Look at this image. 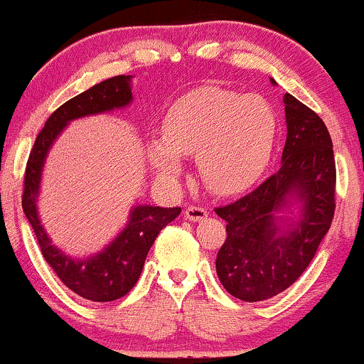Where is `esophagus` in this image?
<instances>
[{
    "instance_id": "esophagus-1",
    "label": "esophagus",
    "mask_w": 364,
    "mask_h": 364,
    "mask_svg": "<svg viewBox=\"0 0 364 364\" xmlns=\"http://www.w3.org/2000/svg\"><path fill=\"white\" fill-rule=\"evenodd\" d=\"M183 213H186V217L191 222H200V220H203V218L208 215V210H207V208H203V207L188 205Z\"/></svg>"
}]
</instances>
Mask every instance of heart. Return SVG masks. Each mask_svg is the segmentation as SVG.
<instances>
[{"label":"heart","mask_w":364,"mask_h":364,"mask_svg":"<svg viewBox=\"0 0 364 364\" xmlns=\"http://www.w3.org/2000/svg\"><path fill=\"white\" fill-rule=\"evenodd\" d=\"M275 137L277 117L265 99L202 87L168 109L162 139L149 142L147 157L157 177L173 182L182 172L181 157L196 156L203 183L227 196L260 176Z\"/></svg>","instance_id":"heart-1"}]
</instances>
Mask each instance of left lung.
Returning <instances> with one entry per match:
<instances>
[{
	"label": "left lung",
	"mask_w": 364,
	"mask_h": 364,
	"mask_svg": "<svg viewBox=\"0 0 364 364\" xmlns=\"http://www.w3.org/2000/svg\"><path fill=\"white\" fill-rule=\"evenodd\" d=\"M283 104L287 142L278 172L248 196L215 208L227 222V240L215 260L218 280L243 301L268 300L293 285L310 265L335 213L330 132L291 94H283Z\"/></svg>",
	"instance_id": "obj_1"
}]
</instances>
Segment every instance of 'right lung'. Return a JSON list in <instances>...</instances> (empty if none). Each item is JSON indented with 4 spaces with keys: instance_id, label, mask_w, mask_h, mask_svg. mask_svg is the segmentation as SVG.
Instances as JSON below:
<instances>
[{
    "instance_id": "add662e5",
    "label": "right lung",
    "mask_w": 364,
    "mask_h": 364,
    "mask_svg": "<svg viewBox=\"0 0 364 364\" xmlns=\"http://www.w3.org/2000/svg\"><path fill=\"white\" fill-rule=\"evenodd\" d=\"M131 81L132 76L106 79L58 107L38 134L24 173L23 212L36 233L44 260L69 290L91 301H114L127 295L141 277L146 257L159 232L182 212L181 207L134 205L126 227L117 237L102 250L82 258L69 255L54 245L39 218L38 197L43 168L54 141L71 121L127 107L132 102Z\"/></svg>"
}]
</instances>
